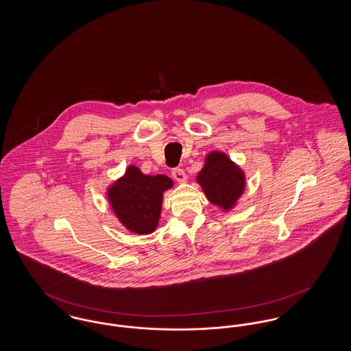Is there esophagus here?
Listing matches in <instances>:
<instances>
[{
    "instance_id": "1",
    "label": "esophagus",
    "mask_w": 351,
    "mask_h": 351,
    "mask_svg": "<svg viewBox=\"0 0 351 351\" xmlns=\"http://www.w3.org/2000/svg\"><path fill=\"white\" fill-rule=\"evenodd\" d=\"M172 176H173V179L178 180V182H184V180H185V172H184L183 168H173V169H172Z\"/></svg>"
}]
</instances>
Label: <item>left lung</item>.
Wrapping results in <instances>:
<instances>
[{
  "mask_svg": "<svg viewBox=\"0 0 351 351\" xmlns=\"http://www.w3.org/2000/svg\"><path fill=\"white\" fill-rule=\"evenodd\" d=\"M197 182L208 200L223 209H230L245 188V176L233 162L221 152H212L205 160Z\"/></svg>",
  "mask_w": 351,
  "mask_h": 351,
  "instance_id": "1",
  "label": "left lung"
}]
</instances>
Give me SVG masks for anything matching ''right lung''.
<instances>
[{
	"label": "right lung",
	"mask_w": 351,
	"mask_h": 351,
	"mask_svg": "<svg viewBox=\"0 0 351 351\" xmlns=\"http://www.w3.org/2000/svg\"><path fill=\"white\" fill-rule=\"evenodd\" d=\"M169 186H172V180L167 176H146L132 166L109 189L108 196L126 229L134 233L150 234L159 221L163 192Z\"/></svg>",
	"instance_id": "right-lung-1"
}]
</instances>
